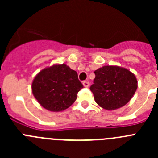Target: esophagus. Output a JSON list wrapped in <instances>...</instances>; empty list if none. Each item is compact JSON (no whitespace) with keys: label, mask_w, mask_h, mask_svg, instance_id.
<instances>
[{"label":"esophagus","mask_w":158,"mask_h":158,"mask_svg":"<svg viewBox=\"0 0 158 158\" xmlns=\"http://www.w3.org/2000/svg\"><path fill=\"white\" fill-rule=\"evenodd\" d=\"M83 85H84V87L88 88L89 86V81H83Z\"/></svg>","instance_id":"esophagus-1"}]
</instances>
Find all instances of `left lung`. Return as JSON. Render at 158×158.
Returning a JSON list of instances; mask_svg holds the SVG:
<instances>
[{
	"label": "left lung",
	"mask_w": 158,
	"mask_h": 158,
	"mask_svg": "<svg viewBox=\"0 0 158 158\" xmlns=\"http://www.w3.org/2000/svg\"><path fill=\"white\" fill-rule=\"evenodd\" d=\"M90 90L100 107L115 110L126 105L138 88L136 77L129 69L118 65H105L95 70Z\"/></svg>",
	"instance_id": "left-lung-1"
}]
</instances>
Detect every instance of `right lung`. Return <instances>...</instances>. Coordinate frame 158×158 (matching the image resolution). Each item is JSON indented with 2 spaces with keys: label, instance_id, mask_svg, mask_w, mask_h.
I'll list each match as a JSON object with an SVG mask.
<instances>
[{
  "label": "right lung",
  "instance_id": "obj_1",
  "mask_svg": "<svg viewBox=\"0 0 158 158\" xmlns=\"http://www.w3.org/2000/svg\"><path fill=\"white\" fill-rule=\"evenodd\" d=\"M82 88L76 71L65 64H54L42 69L31 85L32 93L40 105L55 112L70 107Z\"/></svg>",
  "mask_w": 158,
  "mask_h": 158
}]
</instances>
